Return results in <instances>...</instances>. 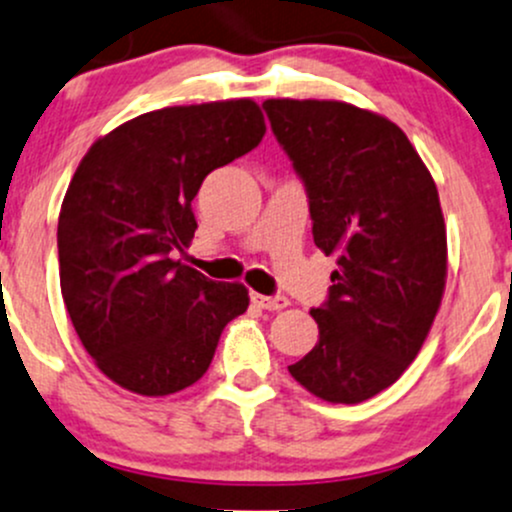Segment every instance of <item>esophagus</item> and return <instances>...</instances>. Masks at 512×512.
Masks as SVG:
<instances>
[{"instance_id": "1", "label": "esophagus", "mask_w": 512, "mask_h": 512, "mask_svg": "<svg viewBox=\"0 0 512 512\" xmlns=\"http://www.w3.org/2000/svg\"><path fill=\"white\" fill-rule=\"evenodd\" d=\"M252 303L257 308H265V311H282V308L289 306V299L286 296H265V294H252Z\"/></svg>"}]
</instances>
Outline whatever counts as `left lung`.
I'll return each instance as SVG.
<instances>
[{"instance_id": "obj_1", "label": "left lung", "mask_w": 512, "mask_h": 512, "mask_svg": "<svg viewBox=\"0 0 512 512\" xmlns=\"http://www.w3.org/2000/svg\"><path fill=\"white\" fill-rule=\"evenodd\" d=\"M267 119L308 194L313 243L338 255L318 342L289 372L330 403L389 389L428 338L447 282L435 179L406 133L345 101L267 99Z\"/></svg>"}]
</instances>
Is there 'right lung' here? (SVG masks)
Masks as SVG:
<instances>
[{
    "label": "right lung",
    "instance_id": "add662e5",
    "mask_svg": "<svg viewBox=\"0 0 512 512\" xmlns=\"http://www.w3.org/2000/svg\"><path fill=\"white\" fill-rule=\"evenodd\" d=\"M252 99L167 106L121 123L82 157L58 218L60 289L97 367L121 389L167 396L209 369L243 284L177 260L196 230L206 174L265 136Z\"/></svg>",
    "mask_w": 512,
    "mask_h": 512
}]
</instances>
